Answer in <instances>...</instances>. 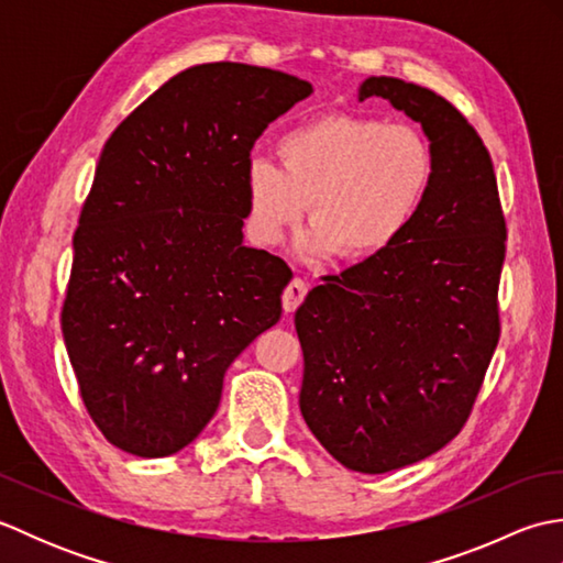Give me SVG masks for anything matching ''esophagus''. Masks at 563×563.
Masks as SVG:
<instances>
[{
  "instance_id": "esophagus-1",
  "label": "esophagus",
  "mask_w": 563,
  "mask_h": 563,
  "mask_svg": "<svg viewBox=\"0 0 563 563\" xmlns=\"http://www.w3.org/2000/svg\"><path fill=\"white\" fill-rule=\"evenodd\" d=\"M305 297H307V283L302 278H292L283 292V309L288 314L295 312V309L302 305Z\"/></svg>"
}]
</instances>
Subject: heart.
I'll return each mask as SVG.
<instances>
[{
  "label": "heart",
  "mask_w": 563,
  "mask_h": 563,
  "mask_svg": "<svg viewBox=\"0 0 563 563\" xmlns=\"http://www.w3.org/2000/svg\"><path fill=\"white\" fill-rule=\"evenodd\" d=\"M280 166L246 164L249 227L275 244L300 222L333 258L379 256L406 232L435 178V152L413 125L373 115L327 113L295 125L275 142Z\"/></svg>",
  "instance_id": "obj_1"
}]
</instances>
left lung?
<instances>
[{
  "instance_id": "8db88e82",
  "label": "left lung",
  "mask_w": 563,
  "mask_h": 563,
  "mask_svg": "<svg viewBox=\"0 0 563 563\" xmlns=\"http://www.w3.org/2000/svg\"><path fill=\"white\" fill-rule=\"evenodd\" d=\"M421 123L435 178L406 232L379 256L324 275L295 312L305 377L300 411L343 466L401 470L464 428L500 336L506 218L479 133L435 91L369 77Z\"/></svg>"
}]
</instances>
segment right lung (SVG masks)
Listing matches in <instances>:
<instances>
[{
    "label": "right lung",
    "instance_id": "obj_1",
    "mask_svg": "<svg viewBox=\"0 0 563 563\" xmlns=\"http://www.w3.org/2000/svg\"><path fill=\"white\" fill-rule=\"evenodd\" d=\"M312 84L242 63L190 67L113 130L81 206L59 314L87 413L137 457L184 450L227 367L278 324L292 271L242 244L246 164Z\"/></svg>",
    "mask_w": 563,
    "mask_h": 563
}]
</instances>
